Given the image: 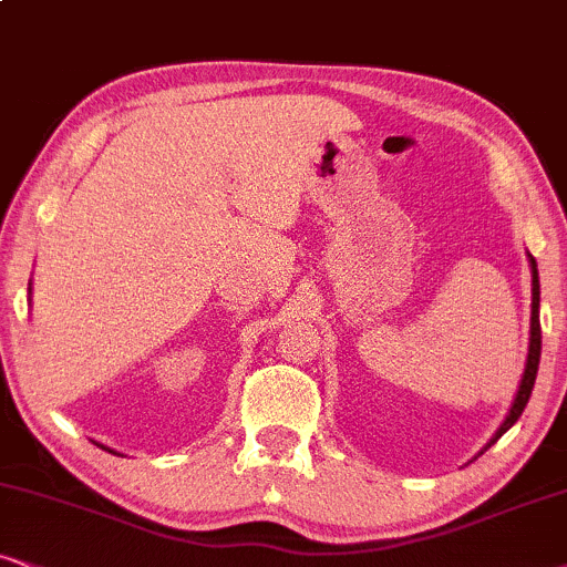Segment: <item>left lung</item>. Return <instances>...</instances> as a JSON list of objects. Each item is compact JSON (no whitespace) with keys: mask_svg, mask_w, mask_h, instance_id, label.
I'll return each instance as SVG.
<instances>
[{"mask_svg":"<svg viewBox=\"0 0 567 567\" xmlns=\"http://www.w3.org/2000/svg\"><path fill=\"white\" fill-rule=\"evenodd\" d=\"M532 259V346H528V361H526V371H523V379H520V386H518V395L513 400V408L511 413H507L505 424L497 429V434L492 436V442H497L499 436H503L507 429H511L515 421L520 419L523 408H526L528 398H532V390H534V382H536V371H539V358H542V324H539V271H536V261L534 256H528ZM489 442V444H492Z\"/></svg>","mask_w":567,"mask_h":567,"instance_id":"obj_1","label":"left lung"}]
</instances>
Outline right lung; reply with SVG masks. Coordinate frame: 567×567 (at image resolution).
Wrapping results in <instances>:
<instances>
[{
	"label": "right lung",
	"mask_w": 567,
	"mask_h": 567,
	"mask_svg": "<svg viewBox=\"0 0 567 567\" xmlns=\"http://www.w3.org/2000/svg\"><path fill=\"white\" fill-rule=\"evenodd\" d=\"M104 450H106V447H104Z\"/></svg>",
	"instance_id": "1"
}]
</instances>
